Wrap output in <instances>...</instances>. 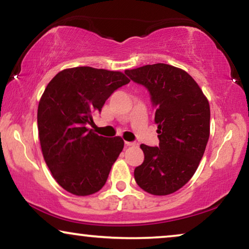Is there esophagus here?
Segmentation results:
<instances>
[{
  "label": "esophagus",
  "instance_id": "1",
  "mask_svg": "<svg viewBox=\"0 0 249 249\" xmlns=\"http://www.w3.org/2000/svg\"><path fill=\"white\" fill-rule=\"evenodd\" d=\"M124 144H125V146H134V145H136L135 142H125Z\"/></svg>",
  "mask_w": 249,
  "mask_h": 249
}]
</instances>
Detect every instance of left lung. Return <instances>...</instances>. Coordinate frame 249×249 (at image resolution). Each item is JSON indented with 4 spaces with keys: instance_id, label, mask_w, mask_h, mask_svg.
I'll use <instances>...</instances> for the list:
<instances>
[{
    "instance_id": "left-lung-1",
    "label": "left lung",
    "mask_w": 249,
    "mask_h": 249,
    "mask_svg": "<svg viewBox=\"0 0 249 249\" xmlns=\"http://www.w3.org/2000/svg\"><path fill=\"white\" fill-rule=\"evenodd\" d=\"M124 73L151 95L159 146L142 144L145 159L135 169L137 185L164 196L185 186L196 172L210 137V104L186 71L165 63L147 64Z\"/></svg>"
}]
</instances>
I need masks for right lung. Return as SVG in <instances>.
<instances>
[{
    "label": "right lung",
    "mask_w": 249,
    "mask_h": 249,
    "mask_svg": "<svg viewBox=\"0 0 249 249\" xmlns=\"http://www.w3.org/2000/svg\"><path fill=\"white\" fill-rule=\"evenodd\" d=\"M129 81L119 71L77 67L60 71L46 86L37 111L40 147L53 178L67 192L91 195L107 182L124 142L94 134L87 125Z\"/></svg>",
    "instance_id": "add662e5"
}]
</instances>
